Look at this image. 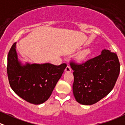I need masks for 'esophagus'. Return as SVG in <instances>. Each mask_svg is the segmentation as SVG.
Masks as SVG:
<instances>
[{
  "instance_id": "1",
  "label": "esophagus",
  "mask_w": 125,
  "mask_h": 125,
  "mask_svg": "<svg viewBox=\"0 0 125 125\" xmlns=\"http://www.w3.org/2000/svg\"><path fill=\"white\" fill-rule=\"evenodd\" d=\"M71 71V67H70V66L67 65V66H66V68H65V71H66V72H70Z\"/></svg>"
}]
</instances>
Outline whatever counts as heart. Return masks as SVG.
<instances>
[{
	"instance_id": "heart-1",
	"label": "heart",
	"mask_w": 125,
	"mask_h": 125,
	"mask_svg": "<svg viewBox=\"0 0 125 125\" xmlns=\"http://www.w3.org/2000/svg\"><path fill=\"white\" fill-rule=\"evenodd\" d=\"M90 54V51L89 49H86V50L83 51L82 52H81L79 54L78 57H77V59H78L79 61L82 62L84 61L86 59H87V57L88 56V55Z\"/></svg>"
}]
</instances>
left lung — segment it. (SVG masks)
<instances>
[{"instance_id":"obj_1","label":"left lung","mask_w":125,"mask_h":125,"mask_svg":"<svg viewBox=\"0 0 125 125\" xmlns=\"http://www.w3.org/2000/svg\"><path fill=\"white\" fill-rule=\"evenodd\" d=\"M70 66L74 71L73 95L83 105L95 104L107 96L114 87L120 69L117 54L107 49L82 63L73 60Z\"/></svg>"}]
</instances>
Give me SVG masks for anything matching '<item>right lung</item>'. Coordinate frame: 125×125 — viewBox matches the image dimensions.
Segmentation results:
<instances>
[{
	"mask_svg": "<svg viewBox=\"0 0 125 125\" xmlns=\"http://www.w3.org/2000/svg\"><path fill=\"white\" fill-rule=\"evenodd\" d=\"M16 43L12 45L7 57V74L11 88L19 97L30 103H43L51 95L66 64L21 65L18 60Z\"/></svg>",
	"mask_w": 125,
	"mask_h": 125,
	"instance_id": "1",
	"label": "right lung"
}]
</instances>
